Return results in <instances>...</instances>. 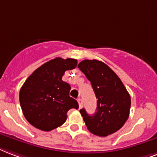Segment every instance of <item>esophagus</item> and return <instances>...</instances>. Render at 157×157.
Here are the masks:
<instances>
[{
  "label": "esophagus",
  "mask_w": 157,
  "mask_h": 157,
  "mask_svg": "<svg viewBox=\"0 0 157 157\" xmlns=\"http://www.w3.org/2000/svg\"><path fill=\"white\" fill-rule=\"evenodd\" d=\"M77 101H78V108H82V106H83V102H82V99H81V98H78Z\"/></svg>",
  "instance_id": "34e87169"
}]
</instances>
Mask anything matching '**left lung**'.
<instances>
[{"instance_id": "1", "label": "left lung", "mask_w": 157, "mask_h": 157, "mask_svg": "<svg viewBox=\"0 0 157 157\" xmlns=\"http://www.w3.org/2000/svg\"><path fill=\"white\" fill-rule=\"evenodd\" d=\"M78 69L92 84L97 98V112L88 115L80 110L88 131L98 136L116 132L127 122L131 108V98L118 76L106 63L97 59H84Z\"/></svg>"}]
</instances>
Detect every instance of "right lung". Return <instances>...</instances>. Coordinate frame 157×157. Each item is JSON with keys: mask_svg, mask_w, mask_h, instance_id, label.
I'll list each match as a JSON object with an SVG mask.
<instances>
[{"mask_svg": "<svg viewBox=\"0 0 157 157\" xmlns=\"http://www.w3.org/2000/svg\"><path fill=\"white\" fill-rule=\"evenodd\" d=\"M74 59L55 58L35 69L20 91V103L25 117L40 130L49 132L65 122L67 113L78 108L69 97L71 87L62 77L67 70L76 68Z\"/></svg>", "mask_w": 157, "mask_h": 157, "instance_id": "obj_1", "label": "right lung"}]
</instances>
